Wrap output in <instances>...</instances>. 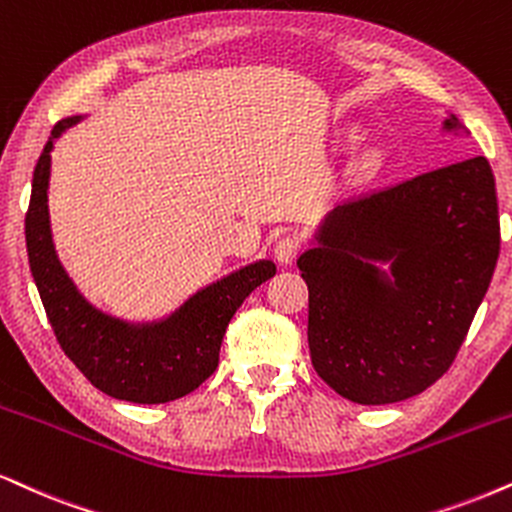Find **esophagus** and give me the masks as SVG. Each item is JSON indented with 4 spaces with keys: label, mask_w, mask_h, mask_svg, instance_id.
<instances>
[{
    "label": "esophagus",
    "mask_w": 512,
    "mask_h": 512,
    "mask_svg": "<svg viewBox=\"0 0 512 512\" xmlns=\"http://www.w3.org/2000/svg\"><path fill=\"white\" fill-rule=\"evenodd\" d=\"M297 252H300V241H297L295 236H283L278 238L276 245H274V257L278 264H283V267H288V264L295 262Z\"/></svg>",
    "instance_id": "1"
}]
</instances>
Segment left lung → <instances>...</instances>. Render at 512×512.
I'll list each match as a JSON object with an SVG mask.
<instances>
[{
  "mask_svg": "<svg viewBox=\"0 0 512 512\" xmlns=\"http://www.w3.org/2000/svg\"><path fill=\"white\" fill-rule=\"evenodd\" d=\"M442 132L468 134L454 113ZM501 229L487 158L349 198L297 260L316 373L354 404H394L442 378L494 276Z\"/></svg>",
  "mask_w": 512,
  "mask_h": 512,
  "instance_id": "1",
  "label": "left lung"
}]
</instances>
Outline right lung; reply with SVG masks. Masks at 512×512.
<instances>
[{
    "instance_id": "add662e5",
    "label": "right lung",
    "mask_w": 512,
    "mask_h": 512,
    "mask_svg": "<svg viewBox=\"0 0 512 512\" xmlns=\"http://www.w3.org/2000/svg\"><path fill=\"white\" fill-rule=\"evenodd\" d=\"M73 115L56 122L32 174L25 245L58 345L96 390L132 404H165L196 390L215 373L226 326L257 286L276 274L271 260H257L208 283L155 321H127L96 307L80 293L56 255L49 219L51 151Z\"/></svg>"
}]
</instances>
